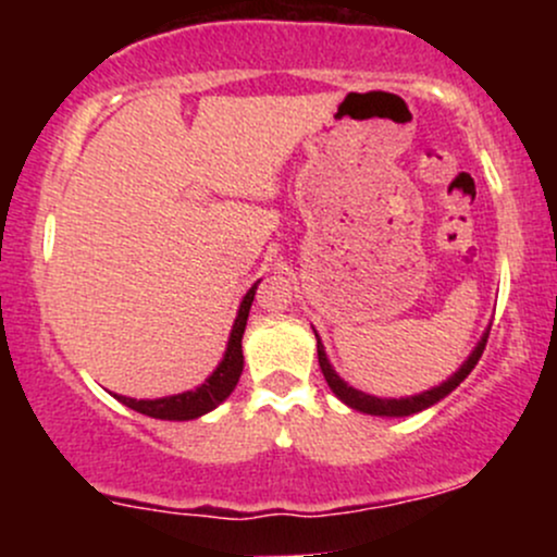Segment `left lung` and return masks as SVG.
I'll use <instances>...</instances> for the list:
<instances>
[{"mask_svg":"<svg viewBox=\"0 0 557 557\" xmlns=\"http://www.w3.org/2000/svg\"><path fill=\"white\" fill-rule=\"evenodd\" d=\"M490 327H492V324H490ZM490 327L484 330L482 337H479L474 350H471L469 359H466L461 367H458V372H453L445 382H440V385L424 389V393L406 395V398H376V395L361 393V389L350 387L348 382H345L343 376L335 372V367L330 363L327 350H324V343H322V337L317 335V330H314V335H317L319 367H322L324 380H327L330 389L345 403V406L356 408V411H361V413H369V417H411V413L424 411V408H430V406H434V403L443 400L445 395H450L453 389L461 385L466 376L471 374V369L476 367V361L482 359V354H484V345H487V337H490Z\"/></svg>","mask_w":557,"mask_h":557,"instance_id":"1","label":"left lung"}]
</instances>
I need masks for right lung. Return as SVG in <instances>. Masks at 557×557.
Listing matches in <instances>:
<instances>
[{
  "mask_svg": "<svg viewBox=\"0 0 557 557\" xmlns=\"http://www.w3.org/2000/svg\"><path fill=\"white\" fill-rule=\"evenodd\" d=\"M259 283L261 280H257V283L248 287V293L243 296L240 306H238V317H235L233 330H230L225 356H222V361L216 363L214 372L209 374L201 385L194 389H185V393L164 395V398H151V400L149 398L136 400V398H127V395H117V393H114V398L123 403V406L133 408V411L144 413V417L164 419V421H190V419L203 417V413L214 411L220 403H225L230 398V393H233L235 385H238V380L243 374L240 341H243V332H246L248 311H251V304H253V296H257Z\"/></svg>",
  "mask_w": 557,
  "mask_h": 557,
  "instance_id": "add662e5",
  "label": "right lung"
}]
</instances>
